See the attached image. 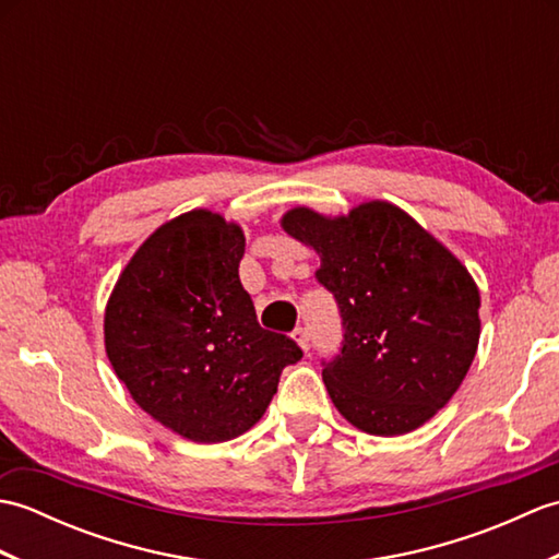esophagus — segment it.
Returning <instances> with one entry per match:
<instances>
[{
    "label": "esophagus",
    "mask_w": 559,
    "mask_h": 559,
    "mask_svg": "<svg viewBox=\"0 0 559 559\" xmlns=\"http://www.w3.org/2000/svg\"><path fill=\"white\" fill-rule=\"evenodd\" d=\"M293 338L300 343V348H302V350H310V341H312V336H310V329H307V326H295V331H293Z\"/></svg>",
    "instance_id": "34e87169"
}]
</instances>
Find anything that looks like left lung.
<instances>
[{
	"instance_id": "1",
	"label": "left lung",
	"mask_w": 559,
	"mask_h": 559,
	"mask_svg": "<svg viewBox=\"0 0 559 559\" xmlns=\"http://www.w3.org/2000/svg\"><path fill=\"white\" fill-rule=\"evenodd\" d=\"M283 228L317 249L314 278L338 305L341 348L322 377L343 418L382 437L430 420L476 358L480 295L468 271L386 201L334 221L293 209Z\"/></svg>"
}]
</instances>
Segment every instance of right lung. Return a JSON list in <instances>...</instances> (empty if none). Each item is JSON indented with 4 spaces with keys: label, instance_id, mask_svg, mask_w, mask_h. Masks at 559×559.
I'll return each instance as SVG.
<instances>
[{
    "label": "right lung",
    "instance_id": "obj_1",
    "mask_svg": "<svg viewBox=\"0 0 559 559\" xmlns=\"http://www.w3.org/2000/svg\"><path fill=\"white\" fill-rule=\"evenodd\" d=\"M245 235L211 211L165 223L139 247L105 310V348L129 394L192 442H228L271 403L302 350L261 329L240 283Z\"/></svg>",
    "mask_w": 559,
    "mask_h": 559
}]
</instances>
